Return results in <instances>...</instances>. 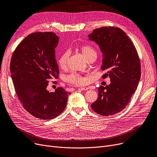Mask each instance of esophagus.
Listing matches in <instances>:
<instances>
[{"instance_id":"obj_1","label":"esophagus","mask_w":157,"mask_h":157,"mask_svg":"<svg viewBox=\"0 0 157 157\" xmlns=\"http://www.w3.org/2000/svg\"><path fill=\"white\" fill-rule=\"evenodd\" d=\"M79 90H81V91H83V90H88L89 89L88 87H81L78 88Z\"/></svg>"}]
</instances>
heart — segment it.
Returning <instances> with one entry per match:
<instances>
[{"instance_id":"obj_1","label":"heart","mask_w":157,"mask_h":157,"mask_svg":"<svg viewBox=\"0 0 157 157\" xmlns=\"http://www.w3.org/2000/svg\"><path fill=\"white\" fill-rule=\"evenodd\" d=\"M80 50L84 56V57L87 60L90 57L92 56L96 55V52L94 49L89 46H83L80 48ZM69 57V53L68 52H63L59 57V60H58V63L60 67L63 68L66 65H67L68 59ZM66 81L68 83L73 85H84L86 84L88 81V78L86 77H83L82 76L79 75L78 74L76 73H72L71 75L68 76L66 78Z\"/></svg>"}]
</instances>
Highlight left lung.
Returning a JSON list of instances; mask_svg holds the SVG:
<instances>
[{
  "label": "left lung",
  "instance_id": "obj_1",
  "mask_svg": "<svg viewBox=\"0 0 157 157\" xmlns=\"http://www.w3.org/2000/svg\"><path fill=\"white\" fill-rule=\"evenodd\" d=\"M102 53L103 78L109 76L111 83L98 88V97L91 107L98 114H117L129 103L141 78V63L132 42L121 29L104 27L88 35Z\"/></svg>",
  "mask_w": 157,
  "mask_h": 157
}]
</instances>
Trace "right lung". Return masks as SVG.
<instances>
[{
    "instance_id": "1",
    "label": "right lung",
    "mask_w": 157,
    "mask_h": 157,
    "mask_svg": "<svg viewBox=\"0 0 157 157\" xmlns=\"http://www.w3.org/2000/svg\"><path fill=\"white\" fill-rule=\"evenodd\" d=\"M59 40L53 32L33 33L18 44L11 57L10 72L16 94L25 109L39 119L59 116L71 94L62 87L55 92L46 90L49 79L59 78L55 59Z\"/></svg>"
}]
</instances>
